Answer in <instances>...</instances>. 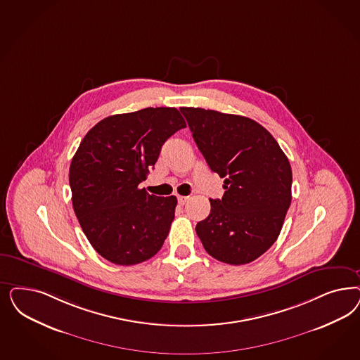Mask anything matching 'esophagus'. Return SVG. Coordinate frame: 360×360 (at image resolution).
Listing matches in <instances>:
<instances>
[{
  "label": "esophagus",
  "instance_id": "esophagus-1",
  "mask_svg": "<svg viewBox=\"0 0 360 360\" xmlns=\"http://www.w3.org/2000/svg\"><path fill=\"white\" fill-rule=\"evenodd\" d=\"M188 200H189L188 196H177V201H179L180 205H184Z\"/></svg>",
  "mask_w": 360,
  "mask_h": 360
}]
</instances>
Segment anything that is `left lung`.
Masks as SVG:
<instances>
[{
    "instance_id": "8db88e82",
    "label": "left lung",
    "mask_w": 360,
    "mask_h": 360,
    "mask_svg": "<svg viewBox=\"0 0 360 360\" xmlns=\"http://www.w3.org/2000/svg\"><path fill=\"white\" fill-rule=\"evenodd\" d=\"M209 168L224 177L222 198L196 225L208 255L245 265L278 238L291 202L290 162L266 128L245 116L181 107Z\"/></svg>"
}]
</instances>
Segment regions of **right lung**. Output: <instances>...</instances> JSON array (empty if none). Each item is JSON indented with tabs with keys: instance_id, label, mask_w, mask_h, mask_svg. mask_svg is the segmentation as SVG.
Listing matches in <instances>:
<instances>
[{
	"instance_id": "add662e5",
	"label": "right lung",
	"mask_w": 360,
	"mask_h": 360,
	"mask_svg": "<svg viewBox=\"0 0 360 360\" xmlns=\"http://www.w3.org/2000/svg\"><path fill=\"white\" fill-rule=\"evenodd\" d=\"M186 127L174 107L108 116L83 138L70 164L71 200L94 249L115 265L156 255L169 233L177 198L150 195L139 184L165 140Z\"/></svg>"
}]
</instances>
